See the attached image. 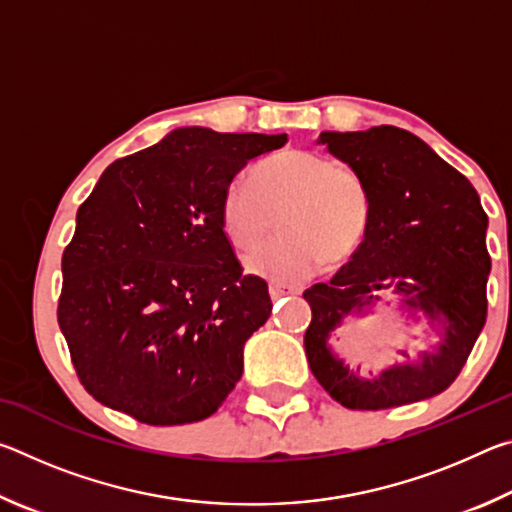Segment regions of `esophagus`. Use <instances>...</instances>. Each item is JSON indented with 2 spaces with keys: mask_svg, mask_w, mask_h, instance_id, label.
I'll list each match as a JSON object with an SVG mask.
<instances>
[{
  "mask_svg": "<svg viewBox=\"0 0 512 512\" xmlns=\"http://www.w3.org/2000/svg\"><path fill=\"white\" fill-rule=\"evenodd\" d=\"M268 293H271V298L277 300L282 296H296V293H300L298 287H291V284H282V282H271L268 284Z\"/></svg>",
  "mask_w": 512,
  "mask_h": 512,
  "instance_id": "34e87169",
  "label": "esophagus"
}]
</instances>
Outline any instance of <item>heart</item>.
<instances>
[{
	"mask_svg": "<svg viewBox=\"0 0 512 512\" xmlns=\"http://www.w3.org/2000/svg\"><path fill=\"white\" fill-rule=\"evenodd\" d=\"M273 212L282 235L255 250L246 268L273 280H302L320 262L339 264L361 244L370 194L348 164L291 149L259 162L255 185L237 178L225 189L223 225L239 248H253L266 237Z\"/></svg>",
	"mask_w": 512,
	"mask_h": 512,
	"instance_id": "b5f03b06",
	"label": "heart"
}]
</instances>
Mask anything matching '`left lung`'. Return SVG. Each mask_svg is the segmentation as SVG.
<instances>
[{"label":"left lung","instance_id":"left-lung-1","mask_svg":"<svg viewBox=\"0 0 512 512\" xmlns=\"http://www.w3.org/2000/svg\"><path fill=\"white\" fill-rule=\"evenodd\" d=\"M336 158L359 173L370 194V223L348 264L302 298L311 307L305 332L318 384L352 411H379L427 400L463 370L488 316V214L461 171L420 137L395 126L320 133ZM386 290L444 325L446 339L422 364H405L363 380L328 350V332L362 313Z\"/></svg>","mask_w":512,"mask_h":512}]
</instances>
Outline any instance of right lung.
I'll return each mask as SVG.
<instances>
[{"label": "right lung", "instance_id": "1", "mask_svg": "<svg viewBox=\"0 0 512 512\" xmlns=\"http://www.w3.org/2000/svg\"><path fill=\"white\" fill-rule=\"evenodd\" d=\"M287 135L180 128L119 158L76 212L58 325L94 400L153 427L210 418L271 316L223 230L225 189Z\"/></svg>", "mask_w": 512, "mask_h": 512}]
</instances>
